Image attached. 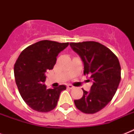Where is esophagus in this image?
Here are the masks:
<instances>
[{
  "label": "esophagus",
  "mask_w": 134,
  "mask_h": 134,
  "mask_svg": "<svg viewBox=\"0 0 134 134\" xmlns=\"http://www.w3.org/2000/svg\"><path fill=\"white\" fill-rule=\"evenodd\" d=\"M67 88H68V89H73L74 86H72V85H70V84H69V85H67Z\"/></svg>",
  "instance_id": "34e87169"
}]
</instances>
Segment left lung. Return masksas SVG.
I'll return each mask as SVG.
<instances>
[{
  "instance_id": "8db88e82",
  "label": "left lung",
  "mask_w": 134,
  "mask_h": 134,
  "mask_svg": "<svg viewBox=\"0 0 134 134\" xmlns=\"http://www.w3.org/2000/svg\"><path fill=\"white\" fill-rule=\"evenodd\" d=\"M84 64V75L93 81L90 91H83L81 99L74 100L81 112L93 114L104 108L115 95L121 79L118 58L106 46L96 42L70 43Z\"/></svg>"
}]
</instances>
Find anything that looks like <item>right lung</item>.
I'll return each mask as SVG.
<instances>
[{"label": "right lung", "instance_id": "1", "mask_svg": "<svg viewBox=\"0 0 134 134\" xmlns=\"http://www.w3.org/2000/svg\"><path fill=\"white\" fill-rule=\"evenodd\" d=\"M69 43L42 40L28 46L16 61L14 71L16 84L22 99L33 110L49 112L55 108L64 85L47 89L45 74L52 69L56 57Z\"/></svg>", "mask_w": 134, "mask_h": 134}]
</instances>
